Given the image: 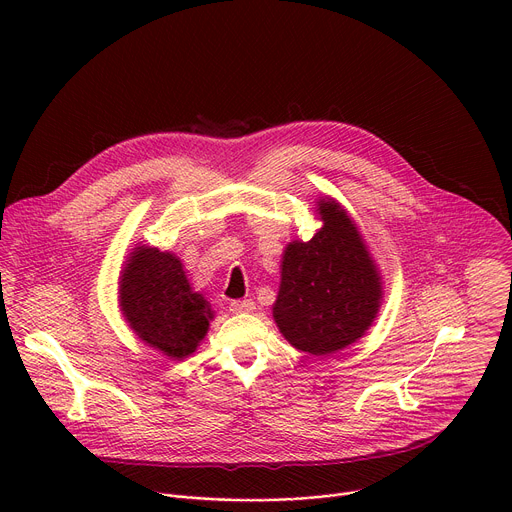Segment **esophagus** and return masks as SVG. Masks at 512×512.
Returning <instances> with one entry per match:
<instances>
[{
    "label": "esophagus",
    "instance_id": "esophagus-1",
    "mask_svg": "<svg viewBox=\"0 0 512 512\" xmlns=\"http://www.w3.org/2000/svg\"><path fill=\"white\" fill-rule=\"evenodd\" d=\"M253 310H255L253 300H235V302H231V312L233 314H251Z\"/></svg>",
    "mask_w": 512,
    "mask_h": 512
}]
</instances>
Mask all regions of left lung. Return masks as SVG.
<instances>
[{"label": "left lung", "mask_w": 512, "mask_h": 512, "mask_svg": "<svg viewBox=\"0 0 512 512\" xmlns=\"http://www.w3.org/2000/svg\"><path fill=\"white\" fill-rule=\"evenodd\" d=\"M322 227L291 241L281 255L273 320L302 352L330 356L367 332L383 304V277L346 208L322 196Z\"/></svg>", "instance_id": "left-lung-1"}]
</instances>
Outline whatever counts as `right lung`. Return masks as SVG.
<instances>
[{
    "mask_svg": "<svg viewBox=\"0 0 512 512\" xmlns=\"http://www.w3.org/2000/svg\"><path fill=\"white\" fill-rule=\"evenodd\" d=\"M119 310L131 332L170 360L188 358L204 340L214 310L194 291L180 257L137 245L119 273Z\"/></svg>",
    "mask_w": 512,
    "mask_h": 512,
    "instance_id": "right-lung-1",
    "label": "right lung"
}]
</instances>
